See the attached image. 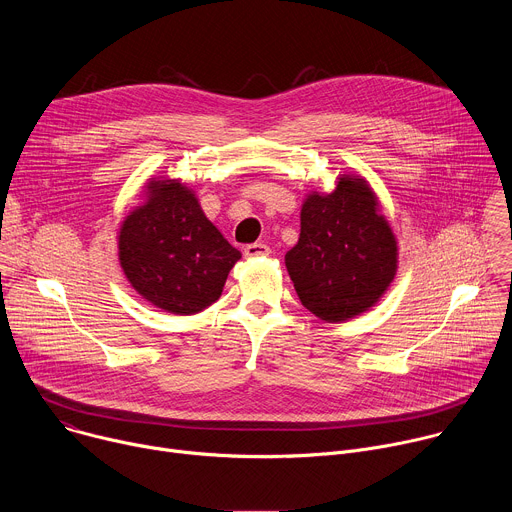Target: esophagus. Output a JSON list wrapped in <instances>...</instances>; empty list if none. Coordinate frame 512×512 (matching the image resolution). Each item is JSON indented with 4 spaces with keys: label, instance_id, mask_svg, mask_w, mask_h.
Masks as SVG:
<instances>
[{
    "label": "esophagus",
    "instance_id": "1",
    "mask_svg": "<svg viewBox=\"0 0 512 512\" xmlns=\"http://www.w3.org/2000/svg\"><path fill=\"white\" fill-rule=\"evenodd\" d=\"M269 247L267 245H263V243H251V245H247L245 247V257H249V259H253V257H265V255H269Z\"/></svg>",
    "mask_w": 512,
    "mask_h": 512
}]
</instances>
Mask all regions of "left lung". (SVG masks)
I'll return each instance as SVG.
<instances>
[{
  "instance_id": "obj_1",
  "label": "left lung",
  "mask_w": 512,
  "mask_h": 512,
  "mask_svg": "<svg viewBox=\"0 0 512 512\" xmlns=\"http://www.w3.org/2000/svg\"><path fill=\"white\" fill-rule=\"evenodd\" d=\"M300 221L285 267L302 306L326 322L373 308L395 279L397 241L367 180L342 174L330 194L312 192Z\"/></svg>"
}]
</instances>
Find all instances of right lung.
<instances>
[{
  "mask_svg": "<svg viewBox=\"0 0 512 512\" xmlns=\"http://www.w3.org/2000/svg\"><path fill=\"white\" fill-rule=\"evenodd\" d=\"M237 251L178 180H152L148 200L119 231V263L141 298L172 314L190 316L223 294Z\"/></svg>",
  "mask_w": 512,
  "mask_h": 512,
  "instance_id": "add662e5",
  "label": "right lung"
}]
</instances>
